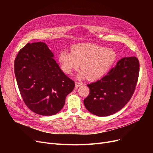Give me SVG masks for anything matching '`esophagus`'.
I'll return each instance as SVG.
<instances>
[{
    "label": "esophagus",
    "instance_id": "1",
    "mask_svg": "<svg viewBox=\"0 0 153 153\" xmlns=\"http://www.w3.org/2000/svg\"><path fill=\"white\" fill-rule=\"evenodd\" d=\"M75 85H75L76 89H77V88H78L79 87H80V86L82 85V83L81 82H77V81H76V82H75Z\"/></svg>",
    "mask_w": 153,
    "mask_h": 153
}]
</instances>
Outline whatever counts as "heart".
I'll return each mask as SVG.
<instances>
[{
	"label": "heart",
	"mask_w": 153,
	"mask_h": 153,
	"mask_svg": "<svg viewBox=\"0 0 153 153\" xmlns=\"http://www.w3.org/2000/svg\"><path fill=\"white\" fill-rule=\"evenodd\" d=\"M117 58L115 52L109 48L90 43L74 46L72 51H61L58 56L62 70L68 74L80 67L79 79L88 77L95 81L102 77L113 65Z\"/></svg>",
	"instance_id": "heart-1"
}]
</instances>
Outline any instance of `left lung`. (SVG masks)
I'll use <instances>...</instances> for the list:
<instances>
[{"mask_svg":"<svg viewBox=\"0 0 153 153\" xmlns=\"http://www.w3.org/2000/svg\"><path fill=\"white\" fill-rule=\"evenodd\" d=\"M140 64L136 57L118 61L106 76L87 84L89 95L84 100L87 110L99 117L113 115L131 98L137 84Z\"/></svg>","mask_w":153,"mask_h":153,"instance_id":"obj_1","label":"left lung"}]
</instances>
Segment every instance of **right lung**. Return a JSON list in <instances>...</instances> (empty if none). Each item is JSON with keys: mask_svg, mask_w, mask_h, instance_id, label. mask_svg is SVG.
I'll list each match as a JSON object with an SVG mask.
<instances>
[{"mask_svg": "<svg viewBox=\"0 0 153 153\" xmlns=\"http://www.w3.org/2000/svg\"><path fill=\"white\" fill-rule=\"evenodd\" d=\"M45 43H27L15 59V75L22 99L34 113L55 115L63 108L74 82L56 62Z\"/></svg>", "mask_w": 153, "mask_h": 153, "instance_id": "add662e5", "label": "right lung"}]
</instances>
